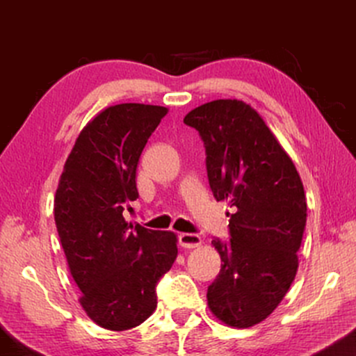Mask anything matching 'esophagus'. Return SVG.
I'll list each match as a JSON object with an SVG mask.
<instances>
[{"instance_id": "1", "label": "esophagus", "mask_w": 356, "mask_h": 356, "mask_svg": "<svg viewBox=\"0 0 356 356\" xmlns=\"http://www.w3.org/2000/svg\"><path fill=\"white\" fill-rule=\"evenodd\" d=\"M202 240L201 237L197 236V234H180L179 236V245L182 246V248H186V250H191V248H197V246H201Z\"/></svg>"}]
</instances>
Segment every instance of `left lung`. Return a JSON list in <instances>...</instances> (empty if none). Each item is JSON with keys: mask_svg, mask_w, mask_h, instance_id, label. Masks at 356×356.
I'll return each instance as SVG.
<instances>
[{"mask_svg": "<svg viewBox=\"0 0 356 356\" xmlns=\"http://www.w3.org/2000/svg\"><path fill=\"white\" fill-rule=\"evenodd\" d=\"M184 122L206 146L215 200L236 210L229 215V242L212 240L221 270L207 289L209 308L227 327H254L276 309L297 275L303 182L261 114L243 100L209 102Z\"/></svg>", "mask_w": 356, "mask_h": 356, "instance_id": "8db88e82", "label": "left lung"}]
</instances>
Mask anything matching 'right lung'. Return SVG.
<instances>
[{"instance_id":"1","label":"right lung","mask_w":356,"mask_h":356,"mask_svg":"<svg viewBox=\"0 0 356 356\" xmlns=\"http://www.w3.org/2000/svg\"><path fill=\"white\" fill-rule=\"evenodd\" d=\"M168 108L120 104L84 125L65 160L55 221L80 305L99 327L130 330L152 316L155 286L177 257V236L122 216L138 197L136 166Z\"/></svg>"}]
</instances>
